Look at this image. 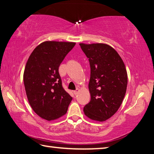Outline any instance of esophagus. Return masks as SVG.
I'll return each instance as SVG.
<instances>
[{
	"label": "esophagus",
	"mask_w": 154,
	"mask_h": 154,
	"mask_svg": "<svg viewBox=\"0 0 154 154\" xmlns=\"http://www.w3.org/2000/svg\"><path fill=\"white\" fill-rule=\"evenodd\" d=\"M79 89H75V90L73 91V93H74V94L75 95H77L78 93H79Z\"/></svg>",
	"instance_id": "34e87169"
}]
</instances>
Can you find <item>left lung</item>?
Returning a JSON list of instances; mask_svg holds the SVG:
<instances>
[{
	"mask_svg": "<svg viewBox=\"0 0 154 154\" xmlns=\"http://www.w3.org/2000/svg\"><path fill=\"white\" fill-rule=\"evenodd\" d=\"M79 45L90 65L91 100L83 108L86 116L105 121L121 106L127 87V72L121 57L112 47L96 43Z\"/></svg>",
	"mask_w": 154,
	"mask_h": 154,
	"instance_id": "left-lung-1",
	"label": "left lung"
}]
</instances>
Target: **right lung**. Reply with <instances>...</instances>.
<instances>
[{
	"label": "right lung",
	"mask_w": 154,
	"mask_h": 154,
	"mask_svg": "<svg viewBox=\"0 0 154 154\" xmlns=\"http://www.w3.org/2000/svg\"><path fill=\"white\" fill-rule=\"evenodd\" d=\"M75 42L46 41L33 50L27 61L23 82L33 110L46 121L66 113L72 97L62 85L58 68Z\"/></svg>",
	"instance_id": "obj_1"
}]
</instances>
